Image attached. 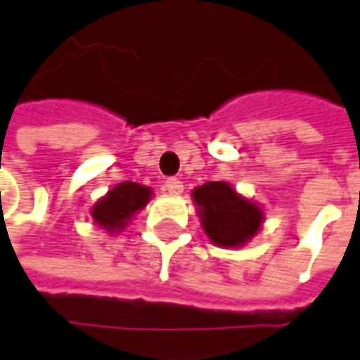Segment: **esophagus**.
<instances>
[{"label":"esophagus","mask_w":360,"mask_h":360,"mask_svg":"<svg viewBox=\"0 0 360 360\" xmlns=\"http://www.w3.org/2000/svg\"><path fill=\"white\" fill-rule=\"evenodd\" d=\"M164 188H166V192L168 194H172V196H178V194H182V190H184V184L178 180V178H168L166 180V184H164Z\"/></svg>","instance_id":"obj_1"}]
</instances>
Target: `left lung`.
<instances>
[{"instance_id": "1", "label": "left lung", "mask_w": 360, "mask_h": 360, "mask_svg": "<svg viewBox=\"0 0 360 360\" xmlns=\"http://www.w3.org/2000/svg\"><path fill=\"white\" fill-rule=\"evenodd\" d=\"M192 202L204 233L219 248H242L264 226V208L224 180L196 186Z\"/></svg>"}]
</instances>
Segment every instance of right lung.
I'll return each instance as SVG.
<instances>
[{"mask_svg":"<svg viewBox=\"0 0 360 360\" xmlns=\"http://www.w3.org/2000/svg\"><path fill=\"white\" fill-rule=\"evenodd\" d=\"M152 196L154 192L148 186L120 182L96 200V204L91 208V218L98 228L115 236L129 226L132 218L150 202Z\"/></svg>","mask_w":360,"mask_h":360,"instance_id":"obj_1","label":"right lung"}]
</instances>
